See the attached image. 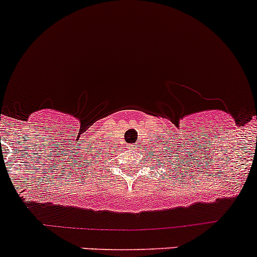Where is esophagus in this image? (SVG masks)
<instances>
[{"mask_svg":"<svg viewBox=\"0 0 257 257\" xmlns=\"http://www.w3.org/2000/svg\"><path fill=\"white\" fill-rule=\"evenodd\" d=\"M133 145H134V147H139V144H138V143H134Z\"/></svg>","mask_w":257,"mask_h":257,"instance_id":"esophagus-1","label":"esophagus"}]
</instances>
